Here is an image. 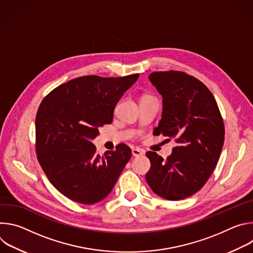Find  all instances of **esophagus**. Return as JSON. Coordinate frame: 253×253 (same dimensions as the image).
<instances>
[{
    "label": "esophagus",
    "instance_id": "esophagus-1",
    "mask_svg": "<svg viewBox=\"0 0 253 253\" xmlns=\"http://www.w3.org/2000/svg\"><path fill=\"white\" fill-rule=\"evenodd\" d=\"M143 154H144V152L141 151V150L138 149V148L132 149V155H133V157H139V156H142Z\"/></svg>",
    "mask_w": 253,
    "mask_h": 253
}]
</instances>
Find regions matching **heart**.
<instances>
[{
    "label": "heart",
    "mask_w": 253,
    "mask_h": 253,
    "mask_svg": "<svg viewBox=\"0 0 253 253\" xmlns=\"http://www.w3.org/2000/svg\"><path fill=\"white\" fill-rule=\"evenodd\" d=\"M145 97H150V96H144V97H143V98H145Z\"/></svg>",
    "instance_id": "heart-1"
}]
</instances>
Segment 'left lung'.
Returning <instances> with one entry per match:
<instances>
[{
	"instance_id": "left-lung-1",
	"label": "left lung",
	"mask_w": 253,
	"mask_h": 253,
	"mask_svg": "<svg viewBox=\"0 0 253 253\" xmlns=\"http://www.w3.org/2000/svg\"><path fill=\"white\" fill-rule=\"evenodd\" d=\"M149 80L163 98L162 117L154 135L175 139L167 159L148 151L151 162L146 181L152 191L168 200H181L199 191L218 162L224 124L209 89L184 72H154Z\"/></svg>"
}]
</instances>
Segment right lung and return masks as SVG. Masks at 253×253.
Here are the masks:
<instances>
[{"instance_id":"add662e5","label":"right lung","mask_w":253,"mask_h":253,"mask_svg":"<svg viewBox=\"0 0 253 253\" xmlns=\"http://www.w3.org/2000/svg\"><path fill=\"white\" fill-rule=\"evenodd\" d=\"M139 74L118 78L83 76L60 85L41 102L36 115V153L53 186L67 198L94 204L111 192L132 151L96 153L99 127L113 121L114 109Z\"/></svg>"}]
</instances>
